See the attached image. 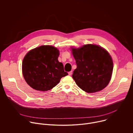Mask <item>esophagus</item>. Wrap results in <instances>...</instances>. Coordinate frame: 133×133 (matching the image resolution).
Instances as JSON below:
<instances>
[{
  "label": "esophagus",
  "mask_w": 133,
  "mask_h": 133,
  "mask_svg": "<svg viewBox=\"0 0 133 133\" xmlns=\"http://www.w3.org/2000/svg\"><path fill=\"white\" fill-rule=\"evenodd\" d=\"M72 71H70L68 72V75L70 76V75H72Z\"/></svg>",
  "instance_id": "obj_1"
}]
</instances>
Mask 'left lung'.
<instances>
[{
    "instance_id": "1",
    "label": "left lung",
    "mask_w": 133,
    "mask_h": 133,
    "mask_svg": "<svg viewBox=\"0 0 133 133\" xmlns=\"http://www.w3.org/2000/svg\"><path fill=\"white\" fill-rule=\"evenodd\" d=\"M77 68L72 77L77 86L88 93L95 92L109 84L113 69L109 54L102 47L88 44L71 48Z\"/></svg>"
}]
</instances>
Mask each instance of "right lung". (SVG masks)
Returning a JSON list of instances; mask_svg holds the SVG:
<instances>
[{"label": "right lung", "mask_w": 133, "mask_h": 133, "mask_svg": "<svg viewBox=\"0 0 133 133\" xmlns=\"http://www.w3.org/2000/svg\"><path fill=\"white\" fill-rule=\"evenodd\" d=\"M59 50L52 46L43 45L30 50L22 64L23 76L33 89L47 91L57 85L68 75L58 60Z\"/></svg>", "instance_id": "right-lung-1"}]
</instances>
